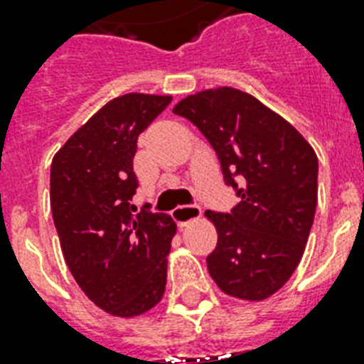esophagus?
<instances>
[{
	"label": "esophagus",
	"instance_id": "1",
	"mask_svg": "<svg viewBox=\"0 0 364 364\" xmlns=\"http://www.w3.org/2000/svg\"><path fill=\"white\" fill-rule=\"evenodd\" d=\"M171 215H173V219H176V223L179 227H185L187 223L198 219V217L202 215V210H200V205L196 204L177 205L176 210L171 211Z\"/></svg>",
	"mask_w": 364,
	"mask_h": 364
}]
</instances>
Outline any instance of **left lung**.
Instances as JSON below:
<instances>
[{"label": "left lung", "instance_id": "left-lung-1", "mask_svg": "<svg viewBox=\"0 0 364 364\" xmlns=\"http://www.w3.org/2000/svg\"><path fill=\"white\" fill-rule=\"evenodd\" d=\"M173 113L193 122L240 202L205 211L217 228L208 270L223 293L264 300L296 270L317 205V156L294 126L251 94L223 87L187 96Z\"/></svg>", "mask_w": 364, "mask_h": 364}]
</instances>
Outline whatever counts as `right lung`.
<instances>
[{
  "instance_id": "add662e5",
  "label": "right lung",
  "mask_w": 364,
  "mask_h": 364,
  "mask_svg": "<svg viewBox=\"0 0 364 364\" xmlns=\"http://www.w3.org/2000/svg\"><path fill=\"white\" fill-rule=\"evenodd\" d=\"M171 96L124 94L88 119L54 154L50 208L62 253L82 293L111 316L134 317L156 306L176 223L136 194L137 136Z\"/></svg>"
}]
</instances>
